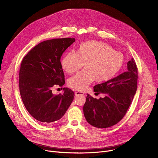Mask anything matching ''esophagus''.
<instances>
[{"label":"esophagus","instance_id":"1","mask_svg":"<svg viewBox=\"0 0 158 158\" xmlns=\"http://www.w3.org/2000/svg\"><path fill=\"white\" fill-rule=\"evenodd\" d=\"M81 95H85V94L82 92H75V96H78Z\"/></svg>","mask_w":158,"mask_h":158}]
</instances>
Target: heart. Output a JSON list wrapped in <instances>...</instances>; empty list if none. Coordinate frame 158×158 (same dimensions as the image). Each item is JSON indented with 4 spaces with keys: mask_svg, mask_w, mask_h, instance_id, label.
<instances>
[{
    "mask_svg": "<svg viewBox=\"0 0 158 158\" xmlns=\"http://www.w3.org/2000/svg\"><path fill=\"white\" fill-rule=\"evenodd\" d=\"M124 57L109 45L98 41H87L81 44L77 51L66 53L61 60V66L68 73L78 71L85 63V69L69 80L70 87L85 90L96 80L107 82L113 79L122 67Z\"/></svg>",
    "mask_w": 158,
    "mask_h": 158,
    "instance_id": "b5f03b06",
    "label": "heart"
}]
</instances>
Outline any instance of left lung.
Instances as JSON below:
<instances>
[{
	"label": "left lung",
	"instance_id": "obj_1",
	"mask_svg": "<svg viewBox=\"0 0 158 158\" xmlns=\"http://www.w3.org/2000/svg\"><path fill=\"white\" fill-rule=\"evenodd\" d=\"M138 69L135 60L127 63V71L94 86V92L106 96L94 98L87 94L83 106L86 121L97 128L111 127L125 116L137 89Z\"/></svg>",
	"mask_w": 158,
	"mask_h": 158
}]
</instances>
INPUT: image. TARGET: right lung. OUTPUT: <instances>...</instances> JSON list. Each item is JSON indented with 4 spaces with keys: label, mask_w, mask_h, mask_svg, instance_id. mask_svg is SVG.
<instances>
[{
    "label": "right lung",
    "mask_w": 158,
    "mask_h": 158,
    "mask_svg": "<svg viewBox=\"0 0 158 158\" xmlns=\"http://www.w3.org/2000/svg\"><path fill=\"white\" fill-rule=\"evenodd\" d=\"M75 41L73 38H65L42 41L22 61L19 71L22 100L29 114L41 123L60 120L73 100L72 89L64 88L63 94L54 95L52 88L64 84L61 57Z\"/></svg>",
    "instance_id": "add662e5"
}]
</instances>
